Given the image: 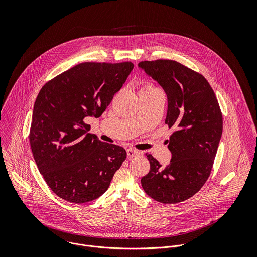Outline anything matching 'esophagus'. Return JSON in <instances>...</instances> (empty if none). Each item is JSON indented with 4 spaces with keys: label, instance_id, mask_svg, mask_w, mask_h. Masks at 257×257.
Instances as JSON below:
<instances>
[{
    "label": "esophagus",
    "instance_id": "34e87169",
    "mask_svg": "<svg viewBox=\"0 0 257 257\" xmlns=\"http://www.w3.org/2000/svg\"><path fill=\"white\" fill-rule=\"evenodd\" d=\"M126 154H127L128 158H132V157H136V156L140 155V151H138L136 149H133V148H130V149L126 150Z\"/></svg>",
    "mask_w": 257,
    "mask_h": 257
}]
</instances>
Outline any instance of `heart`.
Returning a JSON list of instances; mask_svg holds the SVG:
<instances>
[{
	"instance_id": "1",
	"label": "heart",
	"mask_w": 257,
	"mask_h": 257,
	"mask_svg": "<svg viewBox=\"0 0 257 257\" xmlns=\"http://www.w3.org/2000/svg\"><path fill=\"white\" fill-rule=\"evenodd\" d=\"M153 89H157L156 87H154L153 85H151V84H145L143 87H142V90L141 91H147V90H153Z\"/></svg>"
}]
</instances>
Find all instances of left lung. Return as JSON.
<instances>
[{
  "instance_id": "left-lung-1",
  "label": "left lung",
  "mask_w": 257,
  "mask_h": 257,
  "mask_svg": "<svg viewBox=\"0 0 257 257\" xmlns=\"http://www.w3.org/2000/svg\"><path fill=\"white\" fill-rule=\"evenodd\" d=\"M139 66L164 89L165 124L175 127L168 145L170 163L162 168L147 154L150 170L142 186L157 202L180 203L199 192L210 177L222 133L220 105L206 78L177 61H142Z\"/></svg>"
}]
</instances>
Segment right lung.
<instances>
[{
	"label": "right lung",
	"instance_id": "add662e5",
	"mask_svg": "<svg viewBox=\"0 0 257 257\" xmlns=\"http://www.w3.org/2000/svg\"><path fill=\"white\" fill-rule=\"evenodd\" d=\"M133 68L131 61L84 62L40 89L30 144L39 172L59 198L75 204L99 198L125 160L122 147L88 134L84 119L102 115Z\"/></svg>",
	"mask_w": 257,
	"mask_h": 257
}]
</instances>
